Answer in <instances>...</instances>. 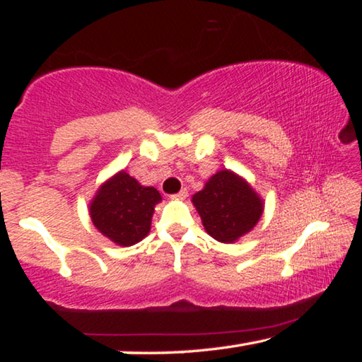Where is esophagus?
<instances>
[{
	"label": "esophagus",
	"mask_w": 362,
	"mask_h": 362,
	"mask_svg": "<svg viewBox=\"0 0 362 362\" xmlns=\"http://www.w3.org/2000/svg\"><path fill=\"white\" fill-rule=\"evenodd\" d=\"M187 196H188V192H187L185 188H183V189H180L179 193H177V194H174V196H173V199H185Z\"/></svg>",
	"instance_id": "34e87169"
}]
</instances>
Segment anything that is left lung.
I'll return each instance as SVG.
<instances>
[{
  "label": "left lung",
  "instance_id": "obj_1",
  "mask_svg": "<svg viewBox=\"0 0 362 362\" xmlns=\"http://www.w3.org/2000/svg\"><path fill=\"white\" fill-rule=\"evenodd\" d=\"M206 233L223 244H233L259 223L265 209L262 196L240 174L220 169L193 194Z\"/></svg>",
  "mask_w": 362,
  "mask_h": 362
}]
</instances>
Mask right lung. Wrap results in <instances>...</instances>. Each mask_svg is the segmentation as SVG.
Returning <instances> with one entry per match:
<instances>
[{
	"instance_id": "add662e5",
	"label": "right lung",
	"mask_w": 362,
	"mask_h": 362,
	"mask_svg": "<svg viewBox=\"0 0 362 362\" xmlns=\"http://www.w3.org/2000/svg\"><path fill=\"white\" fill-rule=\"evenodd\" d=\"M161 199L155 187L142 185L121 169L97 189L89 203V216L103 236L129 247L150 233L155 206Z\"/></svg>"
}]
</instances>
